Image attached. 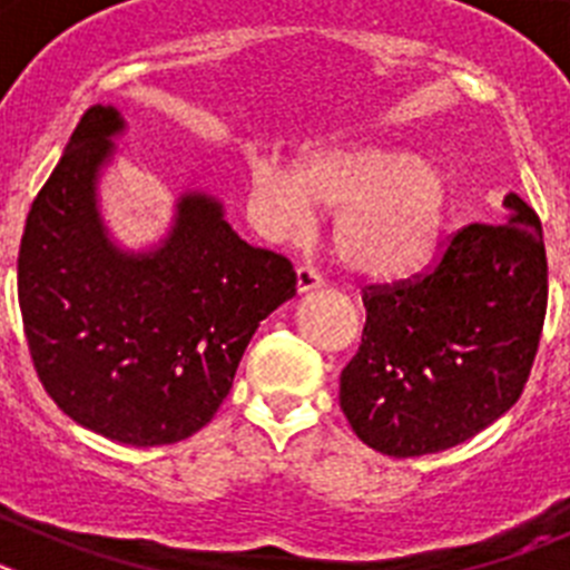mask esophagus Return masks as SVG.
<instances>
[{
  "label": "esophagus",
  "instance_id": "34e87169",
  "mask_svg": "<svg viewBox=\"0 0 570 570\" xmlns=\"http://www.w3.org/2000/svg\"><path fill=\"white\" fill-rule=\"evenodd\" d=\"M316 288H322L320 271L311 268V265H299V268H296V291H299V294H308V291Z\"/></svg>",
  "mask_w": 570,
  "mask_h": 570
}]
</instances>
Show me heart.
Returning a JSON list of instances; mask_svg holds the SVG:
<instances>
[{"instance_id": "heart-1", "label": "heart", "mask_w": 570, "mask_h": 570, "mask_svg": "<svg viewBox=\"0 0 570 570\" xmlns=\"http://www.w3.org/2000/svg\"><path fill=\"white\" fill-rule=\"evenodd\" d=\"M316 208L336 210L334 242L356 274L396 279L434 248L448 205L440 168L402 150L320 145L302 150L296 170L274 156L250 165V210L271 239H302Z\"/></svg>"}]
</instances>
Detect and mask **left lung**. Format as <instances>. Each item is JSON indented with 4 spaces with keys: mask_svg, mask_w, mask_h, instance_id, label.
I'll return each instance as SVG.
<instances>
[{
    "mask_svg": "<svg viewBox=\"0 0 570 570\" xmlns=\"http://www.w3.org/2000/svg\"><path fill=\"white\" fill-rule=\"evenodd\" d=\"M500 223L456 230L434 271L362 294V345L340 376L354 434L387 456L471 440L520 400L540 347L548 262L517 194Z\"/></svg>",
    "mask_w": 570,
    "mask_h": 570,
    "instance_id": "8db88e82",
    "label": "left lung"
}]
</instances>
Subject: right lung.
Instances as JSON below:
<instances>
[{
	"mask_svg": "<svg viewBox=\"0 0 570 570\" xmlns=\"http://www.w3.org/2000/svg\"><path fill=\"white\" fill-rule=\"evenodd\" d=\"M125 119L85 110L30 205L19 308L39 382L77 425L125 445L188 440L214 420L259 322L296 294L294 265L236 236L216 196L176 199L168 236L125 250L99 176Z\"/></svg>",
	"mask_w": 570,
	"mask_h": 570,
	"instance_id": "1",
	"label": "right lung"
}]
</instances>
